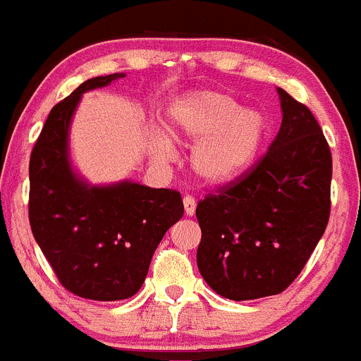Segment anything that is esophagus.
<instances>
[{
    "label": "esophagus",
    "instance_id": "1",
    "mask_svg": "<svg viewBox=\"0 0 361 361\" xmlns=\"http://www.w3.org/2000/svg\"><path fill=\"white\" fill-rule=\"evenodd\" d=\"M184 211H186L188 216H193L195 211H197V200H195L193 195L184 197Z\"/></svg>",
    "mask_w": 361,
    "mask_h": 361
}]
</instances>
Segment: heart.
Masks as SVG:
<instances>
[{"instance_id":"1","label":"heart","mask_w":361,"mask_h":361,"mask_svg":"<svg viewBox=\"0 0 361 361\" xmlns=\"http://www.w3.org/2000/svg\"><path fill=\"white\" fill-rule=\"evenodd\" d=\"M168 133L180 143H195L191 166L207 183L234 180L259 156L267 135V120L221 90H200L177 99L168 109ZM164 135L152 140V154L164 163L171 157Z\"/></svg>"}]
</instances>
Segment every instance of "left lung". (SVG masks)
<instances>
[{"label":"left lung","mask_w":361,"mask_h":361,"mask_svg":"<svg viewBox=\"0 0 361 361\" xmlns=\"http://www.w3.org/2000/svg\"><path fill=\"white\" fill-rule=\"evenodd\" d=\"M280 94V131L267 152L197 205V264L234 301L280 294L303 271L331 209V152L303 102Z\"/></svg>","instance_id":"1"}]
</instances>
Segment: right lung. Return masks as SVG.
<instances>
[{
	"label": "right lung",
	"instance_id": "obj_1",
	"mask_svg": "<svg viewBox=\"0 0 361 361\" xmlns=\"http://www.w3.org/2000/svg\"><path fill=\"white\" fill-rule=\"evenodd\" d=\"M123 74L92 78L53 106L30 156L28 216L35 241L68 293L95 301L135 296L183 197L136 183L90 188L68 163L67 133L81 94Z\"/></svg>",
	"mask_w": 361,
	"mask_h": 361
}]
</instances>
